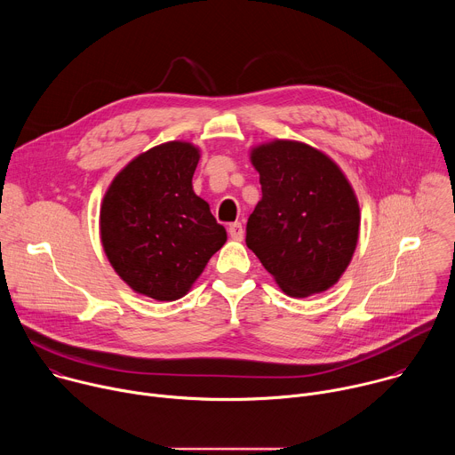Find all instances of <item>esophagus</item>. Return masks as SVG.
Returning <instances> with one entry per match:
<instances>
[{
	"instance_id": "34e87169",
	"label": "esophagus",
	"mask_w": 455,
	"mask_h": 455,
	"mask_svg": "<svg viewBox=\"0 0 455 455\" xmlns=\"http://www.w3.org/2000/svg\"><path fill=\"white\" fill-rule=\"evenodd\" d=\"M228 235H230L234 241H243V237H244L243 225H241V223H232V225H228Z\"/></svg>"
}]
</instances>
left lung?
Wrapping results in <instances>:
<instances>
[{"mask_svg": "<svg viewBox=\"0 0 455 455\" xmlns=\"http://www.w3.org/2000/svg\"><path fill=\"white\" fill-rule=\"evenodd\" d=\"M263 198L246 223V246L290 297L328 291L347 270L360 205L339 164L320 149L274 139L250 149Z\"/></svg>", "mask_w": 455, "mask_h": 455, "instance_id": "1", "label": "left lung"}]
</instances>
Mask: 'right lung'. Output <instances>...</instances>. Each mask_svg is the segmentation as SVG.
<instances>
[{"instance_id":"add662e5","label":"right lung","mask_w":455,"mask_h":455,"mask_svg":"<svg viewBox=\"0 0 455 455\" xmlns=\"http://www.w3.org/2000/svg\"><path fill=\"white\" fill-rule=\"evenodd\" d=\"M200 156V148L185 140L155 146L122 167L104 194V253L139 295L181 299L227 241V230L192 188Z\"/></svg>"}]
</instances>
